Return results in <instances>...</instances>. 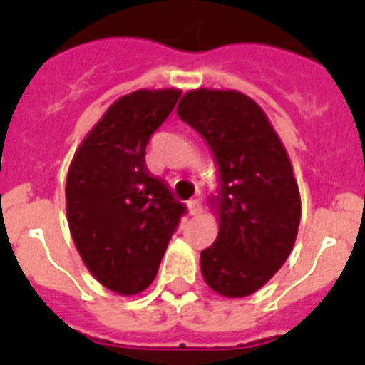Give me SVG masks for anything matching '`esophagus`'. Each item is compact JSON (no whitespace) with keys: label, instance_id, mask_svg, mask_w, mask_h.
<instances>
[{"label":"esophagus","instance_id":"esophagus-1","mask_svg":"<svg viewBox=\"0 0 365 365\" xmlns=\"http://www.w3.org/2000/svg\"><path fill=\"white\" fill-rule=\"evenodd\" d=\"M188 210L192 215L201 214V202H199V199H193V201L188 202Z\"/></svg>","mask_w":365,"mask_h":365}]
</instances>
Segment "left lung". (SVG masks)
<instances>
[{"mask_svg":"<svg viewBox=\"0 0 365 365\" xmlns=\"http://www.w3.org/2000/svg\"><path fill=\"white\" fill-rule=\"evenodd\" d=\"M180 120L202 135L217 163L219 215L214 245L201 252L206 285L243 298L282 269L302 215L291 160L263 109L240 91L195 89L177 106Z\"/></svg>","mask_w":365,"mask_h":365,"instance_id":"8db88e82","label":"left lung"}]
</instances>
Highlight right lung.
<instances>
[{"instance_id": "add662e5", "label": "right lung", "mask_w": 365, "mask_h": 365, "mask_svg": "<svg viewBox=\"0 0 365 365\" xmlns=\"http://www.w3.org/2000/svg\"><path fill=\"white\" fill-rule=\"evenodd\" d=\"M179 89H138L118 98L74 153L66 182L71 235L89 272L109 291L143 292L186 206L151 175L146 146Z\"/></svg>"}]
</instances>
